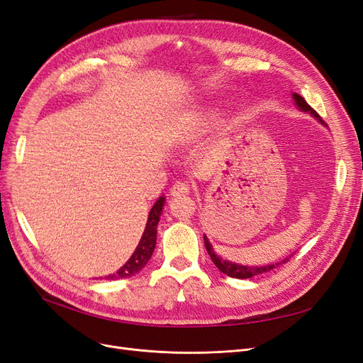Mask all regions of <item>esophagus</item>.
<instances>
[{"instance_id":"1","label":"esophagus","mask_w":363,"mask_h":363,"mask_svg":"<svg viewBox=\"0 0 363 363\" xmlns=\"http://www.w3.org/2000/svg\"><path fill=\"white\" fill-rule=\"evenodd\" d=\"M188 194H191V186L186 182H177L172 184V188H171L172 196H184Z\"/></svg>"}]
</instances>
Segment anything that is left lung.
I'll return each instance as SVG.
<instances>
[{"instance_id":"8db88e82","label":"left lung","mask_w":363,"mask_h":363,"mask_svg":"<svg viewBox=\"0 0 363 363\" xmlns=\"http://www.w3.org/2000/svg\"><path fill=\"white\" fill-rule=\"evenodd\" d=\"M294 100L296 103V106H298L301 111L304 112H311L316 119L321 121V116L318 115L313 108L306 103L304 98L298 94H294ZM323 123V121H321ZM204 245H206V250L208 252V256H211L212 262L215 263V265L218 267V269L227 274L228 277H235V279H250V277H255V276H259V274H263V272H268L271 271L272 268H276L274 265H267V267H242V265H236V263H232V262H227L224 259H221L219 256L215 255V251L211 245V242H208V239L204 236ZM291 257H286L283 260V263H286ZM276 265H279V263H276Z\"/></svg>"}]
</instances>
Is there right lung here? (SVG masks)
I'll return each instance as SVG.
<instances>
[{
	"label": "right lung",
	"instance_id": "obj_1",
	"mask_svg": "<svg viewBox=\"0 0 363 363\" xmlns=\"http://www.w3.org/2000/svg\"><path fill=\"white\" fill-rule=\"evenodd\" d=\"M163 204H164V199L163 196H160V199L156 201V204L152 206V208L150 211L144 235H142L135 252L130 256V259L127 260L124 267H121L115 274H108V276L106 277L107 280H118V279L131 277L147 265L151 255H152V251H155V247H156L157 224H159Z\"/></svg>",
	"mask_w": 363,
	"mask_h": 363
}]
</instances>
